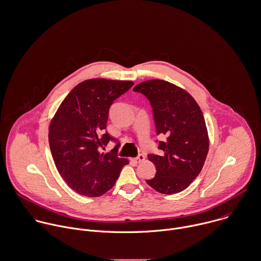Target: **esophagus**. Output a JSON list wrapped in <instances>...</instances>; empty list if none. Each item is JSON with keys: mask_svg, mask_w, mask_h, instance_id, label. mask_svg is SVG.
I'll return each mask as SVG.
<instances>
[{"mask_svg": "<svg viewBox=\"0 0 261 261\" xmlns=\"http://www.w3.org/2000/svg\"><path fill=\"white\" fill-rule=\"evenodd\" d=\"M144 160H145V156H144L143 154H140L138 157L134 158V161L137 162V163H140V162H142V161H144Z\"/></svg>", "mask_w": 261, "mask_h": 261, "instance_id": "obj_1", "label": "esophagus"}]
</instances>
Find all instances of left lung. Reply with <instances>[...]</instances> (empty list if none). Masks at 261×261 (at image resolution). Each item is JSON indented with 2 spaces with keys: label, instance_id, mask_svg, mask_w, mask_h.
I'll list each match as a JSON object with an SVG mask.
<instances>
[{
  "label": "left lung",
  "instance_id": "1",
  "mask_svg": "<svg viewBox=\"0 0 261 261\" xmlns=\"http://www.w3.org/2000/svg\"><path fill=\"white\" fill-rule=\"evenodd\" d=\"M149 100L161 153L149 154L156 175L147 183L163 194L186 189L200 173L208 151V136L203 114L184 90L163 80L145 81L134 88Z\"/></svg>",
  "mask_w": 261,
  "mask_h": 261
}]
</instances>
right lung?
<instances>
[{"label":"right lung","instance_id":"1","mask_svg":"<svg viewBox=\"0 0 261 261\" xmlns=\"http://www.w3.org/2000/svg\"><path fill=\"white\" fill-rule=\"evenodd\" d=\"M130 81L87 80L74 88L61 104L49 125L48 140L56 167L79 194L96 197L112 188L124 165L117 144L106 129L111 104L133 87Z\"/></svg>","mask_w":261,"mask_h":261}]
</instances>
